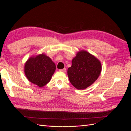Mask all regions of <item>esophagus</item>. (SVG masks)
Returning a JSON list of instances; mask_svg holds the SVG:
<instances>
[{"instance_id": "34e87169", "label": "esophagus", "mask_w": 131, "mask_h": 131, "mask_svg": "<svg viewBox=\"0 0 131 131\" xmlns=\"http://www.w3.org/2000/svg\"><path fill=\"white\" fill-rule=\"evenodd\" d=\"M59 71H60V72H66V69L64 68V69H60V70H59Z\"/></svg>"}]
</instances>
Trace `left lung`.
Listing matches in <instances>:
<instances>
[{"instance_id":"obj_1","label":"left lung","mask_w":131,"mask_h":131,"mask_svg":"<svg viewBox=\"0 0 131 131\" xmlns=\"http://www.w3.org/2000/svg\"><path fill=\"white\" fill-rule=\"evenodd\" d=\"M101 61L93 54L80 50L73 58L67 73L69 81L78 90H84L97 80L102 71Z\"/></svg>"}]
</instances>
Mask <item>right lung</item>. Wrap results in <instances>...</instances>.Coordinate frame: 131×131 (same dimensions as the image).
I'll list each match as a JSON object with an SVG mask.
<instances>
[{"mask_svg":"<svg viewBox=\"0 0 131 131\" xmlns=\"http://www.w3.org/2000/svg\"><path fill=\"white\" fill-rule=\"evenodd\" d=\"M55 70L54 63L43 53L29 57L24 67L28 80L39 88H42L50 82Z\"/></svg>","mask_w":131,"mask_h":131,"instance_id":"add662e5","label":"right lung"}]
</instances>
